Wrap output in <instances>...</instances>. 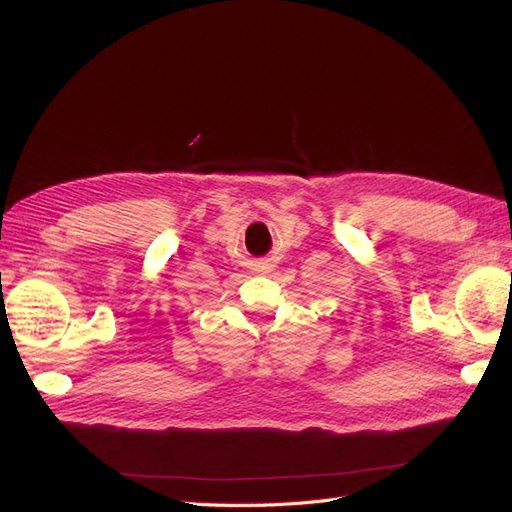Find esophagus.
<instances>
[{
  "label": "esophagus",
  "mask_w": 512,
  "mask_h": 512,
  "mask_svg": "<svg viewBox=\"0 0 512 512\" xmlns=\"http://www.w3.org/2000/svg\"><path fill=\"white\" fill-rule=\"evenodd\" d=\"M271 269H273V265H271L269 260H262V262H258V265H256V271H260V273H269Z\"/></svg>",
  "instance_id": "1"
}]
</instances>
